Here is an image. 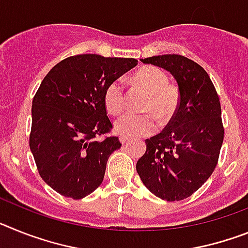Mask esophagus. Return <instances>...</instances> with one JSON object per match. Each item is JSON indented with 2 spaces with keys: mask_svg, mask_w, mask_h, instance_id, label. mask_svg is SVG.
I'll list each match as a JSON object with an SVG mask.
<instances>
[{
  "mask_svg": "<svg viewBox=\"0 0 248 248\" xmlns=\"http://www.w3.org/2000/svg\"><path fill=\"white\" fill-rule=\"evenodd\" d=\"M119 140H120V143L122 144H125V143H128L129 140H130V138L129 137H126V135H120L119 137Z\"/></svg>",
  "mask_w": 248,
  "mask_h": 248,
  "instance_id": "34e87169",
  "label": "esophagus"
}]
</instances>
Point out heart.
<instances>
[{
	"label": "heart",
	"mask_w": 248,
	"mask_h": 248,
	"mask_svg": "<svg viewBox=\"0 0 248 248\" xmlns=\"http://www.w3.org/2000/svg\"><path fill=\"white\" fill-rule=\"evenodd\" d=\"M135 83L146 94L143 111L150 114L135 115L124 114L115 123V129L126 137H143L153 134L156 129L155 115L160 124H165L174 117L179 103L180 93L175 85L169 84V77L157 67L141 68L135 74ZM104 105L108 113L118 115L125 108V92L122 80H113L104 91Z\"/></svg>",
	"instance_id": "1"
}]
</instances>
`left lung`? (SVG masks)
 Instances as JSON below:
<instances>
[{"label":"left lung","instance_id":"1","mask_svg":"<svg viewBox=\"0 0 248 248\" xmlns=\"http://www.w3.org/2000/svg\"><path fill=\"white\" fill-rule=\"evenodd\" d=\"M164 68L179 85L180 103L166 128L146 139L137 171L155 196L180 201L198 191L218 161L225 129L217 92L209 74L191 59L163 54L141 59Z\"/></svg>","mask_w":248,"mask_h":248}]
</instances>
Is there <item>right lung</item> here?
I'll return each instance as SVG.
<instances>
[{"instance_id": "add662e5", "label": "right lung", "mask_w": 248, "mask_h": 248, "mask_svg": "<svg viewBox=\"0 0 248 248\" xmlns=\"http://www.w3.org/2000/svg\"><path fill=\"white\" fill-rule=\"evenodd\" d=\"M138 64L134 58L78 54L57 63L32 102L30 148L37 169L54 191L74 200L104 179L107 161L122 146L110 133L104 91Z\"/></svg>"}]
</instances>
